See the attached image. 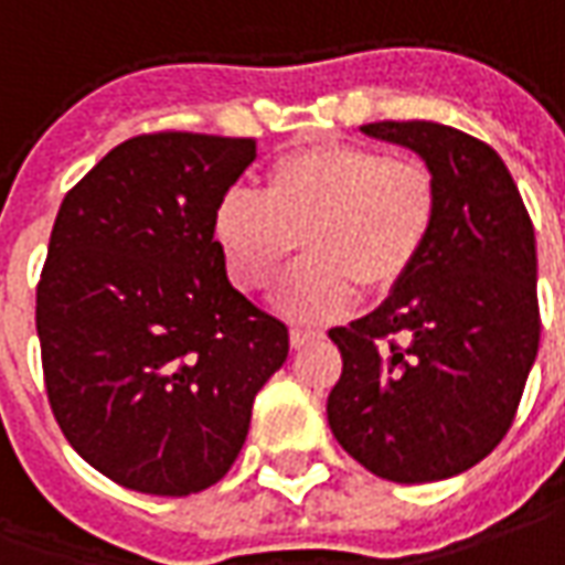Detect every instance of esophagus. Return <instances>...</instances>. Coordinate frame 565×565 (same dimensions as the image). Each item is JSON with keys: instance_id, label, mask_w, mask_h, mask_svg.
I'll return each mask as SVG.
<instances>
[{"instance_id": "1", "label": "esophagus", "mask_w": 565, "mask_h": 565, "mask_svg": "<svg viewBox=\"0 0 565 565\" xmlns=\"http://www.w3.org/2000/svg\"><path fill=\"white\" fill-rule=\"evenodd\" d=\"M321 337H324L321 331H309V328H294V331H290V347L302 349V347H309V343H315V340H321Z\"/></svg>"}]
</instances>
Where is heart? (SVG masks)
<instances>
[{
    "label": "heart",
    "mask_w": 565,
    "mask_h": 565,
    "mask_svg": "<svg viewBox=\"0 0 565 565\" xmlns=\"http://www.w3.org/2000/svg\"><path fill=\"white\" fill-rule=\"evenodd\" d=\"M436 222L427 163L390 157L364 141H318L268 163L263 194L232 188L213 210L225 271L237 290H263L294 250L306 247L275 287L290 318L324 321L359 297L393 290L420 259Z\"/></svg>",
    "instance_id": "obj_1"
}]
</instances>
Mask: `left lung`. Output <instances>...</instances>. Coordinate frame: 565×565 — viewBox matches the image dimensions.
<instances>
[{"mask_svg": "<svg viewBox=\"0 0 565 565\" xmlns=\"http://www.w3.org/2000/svg\"><path fill=\"white\" fill-rule=\"evenodd\" d=\"M412 148L436 182V222L417 266L349 328L328 395L337 443L380 479L436 482L508 436L539 355L535 228L498 153L429 120L367 122Z\"/></svg>", "mask_w": 565, "mask_h": 565, "instance_id": "left-lung-1", "label": "left lung"}]
</instances>
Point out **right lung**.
I'll return each instance as SVG.
<instances>
[{
	"label": "right lung",
	"mask_w": 565,
	"mask_h": 565,
	"mask_svg": "<svg viewBox=\"0 0 565 565\" xmlns=\"http://www.w3.org/2000/svg\"><path fill=\"white\" fill-rule=\"evenodd\" d=\"M253 138L153 132L61 203L36 287L45 393L76 455L122 489L185 494L232 470L284 321L237 294L213 241Z\"/></svg>",
	"instance_id": "obj_1"
}]
</instances>
